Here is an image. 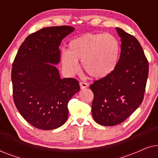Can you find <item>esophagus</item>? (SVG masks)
Masks as SVG:
<instances>
[{
    "label": "esophagus",
    "instance_id": "obj_1",
    "mask_svg": "<svg viewBox=\"0 0 158 158\" xmlns=\"http://www.w3.org/2000/svg\"><path fill=\"white\" fill-rule=\"evenodd\" d=\"M80 86H81V89H84V88L88 87V84L85 83V82H80Z\"/></svg>",
    "mask_w": 158,
    "mask_h": 158
}]
</instances>
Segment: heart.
<instances>
[{
    "label": "heart",
    "instance_id": "obj_1",
    "mask_svg": "<svg viewBox=\"0 0 158 158\" xmlns=\"http://www.w3.org/2000/svg\"><path fill=\"white\" fill-rule=\"evenodd\" d=\"M118 40L109 34L87 33L71 40L68 51L61 52V64L66 73L74 75L80 70L78 61L84 70L94 78H103L114 70L119 57Z\"/></svg>",
    "mask_w": 158,
    "mask_h": 158
}]
</instances>
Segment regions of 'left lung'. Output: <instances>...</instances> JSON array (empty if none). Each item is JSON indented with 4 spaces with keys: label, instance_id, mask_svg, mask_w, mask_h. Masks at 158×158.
<instances>
[{
    "label": "left lung",
    "instance_id": "left-lung-1",
    "mask_svg": "<svg viewBox=\"0 0 158 158\" xmlns=\"http://www.w3.org/2000/svg\"><path fill=\"white\" fill-rule=\"evenodd\" d=\"M116 29L122 42L116 67L90 85L94 95L93 117L103 126L121 124L139 106L148 77V61L139 42L120 28Z\"/></svg>",
    "mask_w": 158,
    "mask_h": 158
}]
</instances>
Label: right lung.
Here are the masks:
<instances>
[{
  "label": "right lung",
  "mask_w": 158,
  "mask_h": 158,
  "mask_svg": "<svg viewBox=\"0 0 158 158\" xmlns=\"http://www.w3.org/2000/svg\"><path fill=\"white\" fill-rule=\"evenodd\" d=\"M68 26L46 27L32 33L19 47L12 64L14 103L36 128L51 130L68 117V103L80 90L75 78H63L55 64L60 60L62 40L74 31Z\"/></svg>",
  "instance_id": "add662e5"
}]
</instances>
